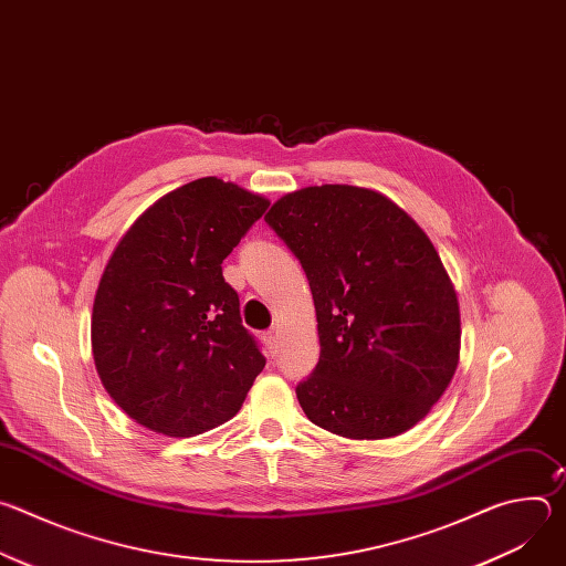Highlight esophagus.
I'll list each match as a JSON object with an SVG mask.
<instances>
[{"instance_id":"34e87169","label":"esophagus","mask_w":566,"mask_h":566,"mask_svg":"<svg viewBox=\"0 0 566 566\" xmlns=\"http://www.w3.org/2000/svg\"><path fill=\"white\" fill-rule=\"evenodd\" d=\"M264 345H266L269 354L273 356V354H275V349H277V338H275V332H266V334H264Z\"/></svg>"}]
</instances>
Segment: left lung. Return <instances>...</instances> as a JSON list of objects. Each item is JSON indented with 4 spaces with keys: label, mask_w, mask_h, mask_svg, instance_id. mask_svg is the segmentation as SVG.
<instances>
[{
    "label": "left lung",
    "mask_w": 566,
    "mask_h": 566,
    "mask_svg": "<svg viewBox=\"0 0 566 566\" xmlns=\"http://www.w3.org/2000/svg\"><path fill=\"white\" fill-rule=\"evenodd\" d=\"M264 219L315 304L319 360L295 387L308 421L354 441L412 430L461 349L457 291L430 237L382 192L343 184L289 192Z\"/></svg>",
    "instance_id": "8db88e82"
}]
</instances>
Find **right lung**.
<instances>
[{"mask_svg": "<svg viewBox=\"0 0 566 566\" xmlns=\"http://www.w3.org/2000/svg\"><path fill=\"white\" fill-rule=\"evenodd\" d=\"M269 199L203 177L154 201L120 237L92 313L96 371L116 406L166 437L232 419L266 358L221 262Z\"/></svg>", "mask_w": 566, "mask_h": 566, "instance_id": "1", "label": "right lung"}]
</instances>
